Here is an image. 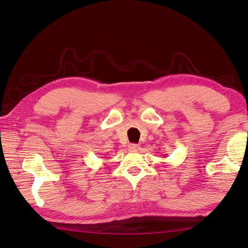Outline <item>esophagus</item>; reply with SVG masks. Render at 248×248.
I'll return each mask as SVG.
<instances>
[{
  "label": "esophagus",
  "instance_id": "1",
  "mask_svg": "<svg viewBox=\"0 0 248 248\" xmlns=\"http://www.w3.org/2000/svg\"><path fill=\"white\" fill-rule=\"evenodd\" d=\"M128 150L131 151V152H137V151L140 150V146L138 144H134V143H131L128 145Z\"/></svg>",
  "mask_w": 248,
  "mask_h": 248
}]
</instances>
